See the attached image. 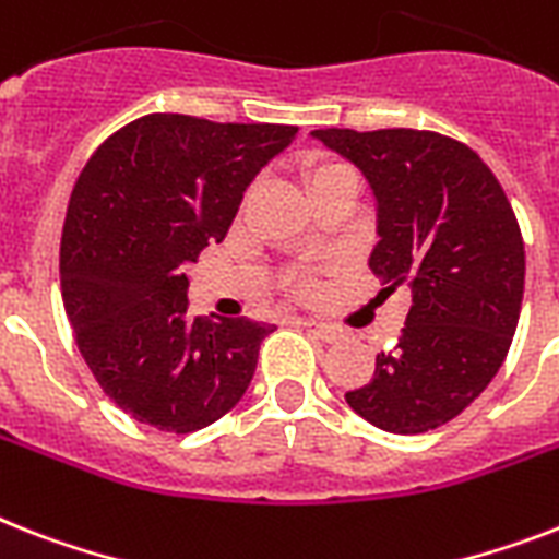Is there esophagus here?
Listing matches in <instances>:
<instances>
[{
	"mask_svg": "<svg viewBox=\"0 0 559 559\" xmlns=\"http://www.w3.org/2000/svg\"><path fill=\"white\" fill-rule=\"evenodd\" d=\"M304 326H310V333L316 335V338H321V342L326 344H333V342H342L344 330L342 326H335V324H324V321H301Z\"/></svg>",
	"mask_w": 559,
	"mask_h": 559,
	"instance_id": "esophagus-1",
	"label": "esophagus"
}]
</instances>
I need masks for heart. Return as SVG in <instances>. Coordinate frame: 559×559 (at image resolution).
I'll list each match as a JSON object with an SVG mask.
<instances>
[{
    "label": "heart",
    "instance_id": "obj_1",
    "mask_svg": "<svg viewBox=\"0 0 559 559\" xmlns=\"http://www.w3.org/2000/svg\"><path fill=\"white\" fill-rule=\"evenodd\" d=\"M333 171H347V166H342V163H321V166H316L310 175V183L312 180H319V177L324 175H333Z\"/></svg>",
    "mask_w": 559,
    "mask_h": 559
}]
</instances>
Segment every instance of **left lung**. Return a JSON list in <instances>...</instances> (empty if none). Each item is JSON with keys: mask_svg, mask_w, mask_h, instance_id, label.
Here are the masks:
<instances>
[{"mask_svg": "<svg viewBox=\"0 0 559 559\" xmlns=\"http://www.w3.org/2000/svg\"><path fill=\"white\" fill-rule=\"evenodd\" d=\"M373 186L370 270L413 304L373 379L347 405L390 433H425L474 402L502 367L525 287V247L500 180L460 140L419 129L312 131Z\"/></svg>", "mask_w": 559, "mask_h": 559, "instance_id": "left-lung-1", "label": "left lung"}]
</instances>
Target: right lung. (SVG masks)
Instances as JSON below:
<instances>
[{
    "label": "right lung",
    "mask_w": 559,
    "mask_h": 559,
    "mask_svg": "<svg viewBox=\"0 0 559 559\" xmlns=\"http://www.w3.org/2000/svg\"><path fill=\"white\" fill-rule=\"evenodd\" d=\"M295 134L157 111L80 171L59 243L62 304L85 365L131 419L192 433L247 393L275 326L192 319L186 266L226 238L252 177Z\"/></svg>",
    "instance_id": "right-lung-1"
}]
</instances>
